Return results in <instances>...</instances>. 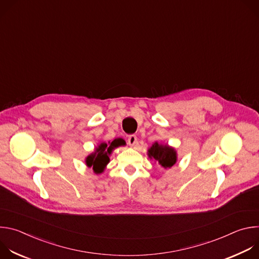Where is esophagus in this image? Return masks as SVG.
Masks as SVG:
<instances>
[{
    "mask_svg": "<svg viewBox=\"0 0 259 259\" xmlns=\"http://www.w3.org/2000/svg\"><path fill=\"white\" fill-rule=\"evenodd\" d=\"M128 143L131 146H134L137 143V136L134 134H131L128 136Z\"/></svg>",
    "mask_w": 259,
    "mask_h": 259,
    "instance_id": "esophagus-1",
    "label": "esophagus"
}]
</instances>
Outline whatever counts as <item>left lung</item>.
I'll return each mask as SVG.
<instances>
[{"label": "left lung", "mask_w": 259, "mask_h": 259, "mask_svg": "<svg viewBox=\"0 0 259 259\" xmlns=\"http://www.w3.org/2000/svg\"><path fill=\"white\" fill-rule=\"evenodd\" d=\"M149 157L155 159L164 168H171L176 163V153L168 145L154 143L149 150Z\"/></svg>", "instance_id": "left-lung-1"}]
</instances>
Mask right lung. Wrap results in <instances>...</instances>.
<instances>
[{
  "mask_svg": "<svg viewBox=\"0 0 259 259\" xmlns=\"http://www.w3.org/2000/svg\"><path fill=\"white\" fill-rule=\"evenodd\" d=\"M124 144H125V141L122 138H117L108 144L104 142L100 143V145H98V147L95 150V153L87 157L86 159L87 166L92 167L95 173L97 174L101 173L105 165L109 162L108 156L110 155V153H112L113 150L116 149V147Z\"/></svg>",
  "mask_w": 259,
  "mask_h": 259,
  "instance_id": "obj_1",
  "label": "right lung"
}]
</instances>
